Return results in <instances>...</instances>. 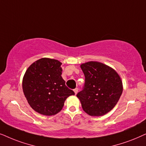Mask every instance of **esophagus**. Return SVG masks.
<instances>
[{
    "label": "esophagus",
    "instance_id": "1",
    "mask_svg": "<svg viewBox=\"0 0 146 146\" xmlns=\"http://www.w3.org/2000/svg\"><path fill=\"white\" fill-rule=\"evenodd\" d=\"M73 91H74V92H75V94L76 95L77 93V92H78V89H77V88H75V89L74 90H73Z\"/></svg>",
    "mask_w": 146,
    "mask_h": 146
}]
</instances>
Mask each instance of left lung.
<instances>
[{
  "instance_id": "8db88e82",
  "label": "left lung",
  "mask_w": 146,
  "mask_h": 146,
  "mask_svg": "<svg viewBox=\"0 0 146 146\" xmlns=\"http://www.w3.org/2000/svg\"><path fill=\"white\" fill-rule=\"evenodd\" d=\"M85 75L83 91L77 93L84 111L91 116H102L112 110L123 91L119 74L110 66L98 61L80 65Z\"/></svg>"
}]
</instances>
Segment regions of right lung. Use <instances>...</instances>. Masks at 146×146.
<instances>
[{
    "instance_id": "right-lung-1",
    "label": "right lung",
    "mask_w": 146,
    "mask_h": 146,
    "mask_svg": "<svg viewBox=\"0 0 146 146\" xmlns=\"http://www.w3.org/2000/svg\"><path fill=\"white\" fill-rule=\"evenodd\" d=\"M62 63L41 58L28 67L23 79V90L29 104L43 115H54L63 109L68 97L75 93L62 78Z\"/></svg>"
}]
</instances>
